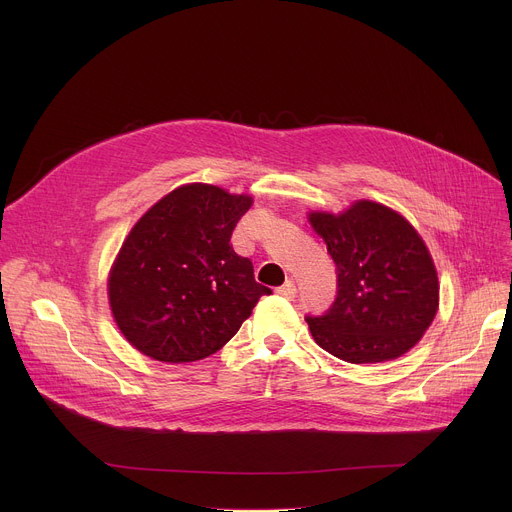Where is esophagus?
I'll list each match as a JSON object with an SVG mask.
<instances>
[{
  "label": "esophagus",
  "instance_id": "esophagus-1",
  "mask_svg": "<svg viewBox=\"0 0 512 512\" xmlns=\"http://www.w3.org/2000/svg\"><path fill=\"white\" fill-rule=\"evenodd\" d=\"M277 294H279V296H283V298H287V300H294V298H296V294H298V287H296V283H294V281L287 279L281 287H277Z\"/></svg>",
  "mask_w": 512,
  "mask_h": 512
}]
</instances>
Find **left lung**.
<instances>
[{"label":"left lung","instance_id":"obj_1","mask_svg":"<svg viewBox=\"0 0 512 512\" xmlns=\"http://www.w3.org/2000/svg\"><path fill=\"white\" fill-rule=\"evenodd\" d=\"M310 223L336 263V298L306 316L318 346L352 364L405 354L429 328L440 300L431 255L395 210L354 202L342 214L312 212Z\"/></svg>","mask_w":512,"mask_h":512}]
</instances>
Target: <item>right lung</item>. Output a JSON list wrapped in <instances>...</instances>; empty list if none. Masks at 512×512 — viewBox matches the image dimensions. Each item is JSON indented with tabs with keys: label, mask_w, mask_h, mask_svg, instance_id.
Instances as JSON below:
<instances>
[{
	"label": "right lung",
	"mask_w": 512,
	"mask_h": 512,
	"mask_svg": "<svg viewBox=\"0 0 512 512\" xmlns=\"http://www.w3.org/2000/svg\"><path fill=\"white\" fill-rule=\"evenodd\" d=\"M251 202L188 184L139 218L109 275L113 318L139 352L164 362L206 358L271 294L231 245Z\"/></svg>",
	"instance_id": "1"
}]
</instances>
